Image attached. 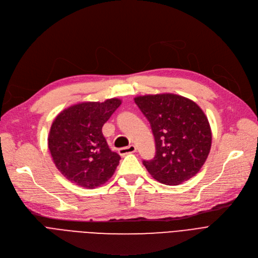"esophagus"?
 <instances>
[{
  "mask_svg": "<svg viewBox=\"0 0 258 258\" xmlns=\"http://www.w3.org/2000/svg\"><path fill=\"white\" fill-rule=\"evenodd\" d=\"M135 152H136V147L134 145H130V146L125 147V148H120L118 150L119 155H122V156H125L127 154H131V153H135Z\"/></svg>",
  "mask_w": 258,
  "mask_h": 258,
  "instance_id": "obj_1",
  "label": "esophagus"
}]
</instances>
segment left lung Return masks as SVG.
Segmentation results:
<instances>
[{"label":"left lung","mask_w":258,"mask_h":258,"mask_svg":"<svg viewBox=\"0 0 258 258\" xmlns=\"http://www.w3.org/2000/svg\"><path fill=\"white\" fill-rule=\"evenodd\" d=\"M134 102L154 135L155 157L143 161L151 176L166 185L194 177L211 147V129L203 110L194 101L174 94L139 96Z\"/></svg>","instance_id":"obj_1"}]
</instances>
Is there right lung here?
Instances as JSON below:
<instances>
[{
  "mask_svg": "<svg viewBox=\"0 0 258 258\" xmlns=\"http://www.w3.org/2000/svg\"><path fill=\"white\" fill-rule=\"evenodd\" d=\"M120 104L117 98L78 103L54 119L49 150L56 168L71 182L93 189L112 177L120 156L109 149L102 127Z\"/></svg>",
  "mask_w": 258,
  "mask_h": 258,
  "instance_id": "1",
  "label": "right lung"
}]
</instances>
